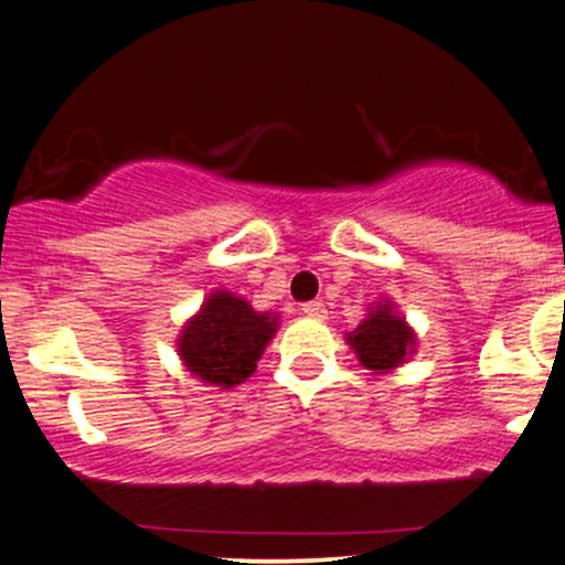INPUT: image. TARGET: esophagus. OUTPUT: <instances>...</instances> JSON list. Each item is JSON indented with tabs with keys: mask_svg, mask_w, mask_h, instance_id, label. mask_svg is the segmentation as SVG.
<instances>
[{
	"mask_svg": "<svg viewBox=\"0 0 565 565\" xmlns=\"http://www.w3.org/2000/svg\"><path fill=\"white\" fill-rule=\"evenodd\" d=\"M302 313L310 316V319H327V305H323L321 300L302 302Z\"/></svg>",
	"mask_w": 565,
	"mask_h": 565,
	"instance_id": "1",
	"label": "esophagus"
}]
</instances>
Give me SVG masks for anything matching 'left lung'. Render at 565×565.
Masks as SVG:
<instances>
[{
  "label": "left lung",
  "mask_w": 565,
  "mask_h": 565,
  "mask_svg": "<svg viewBox=\"0 0 565 565\" xmlns=\"http://www.w3.org/2000/svg\"><path fill=\"white\" fill-rule=\"evenodd\" d=\"M348 342L361 364L382 374L404 364L406 355L412 353L414 332L401 316L393 313L391 305H380L355 327V332L348 334Z\"/></svg>",
  "instance_id": "1"
}]
</instances>
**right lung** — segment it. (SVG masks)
<instances>
[{
    "mask_svg": "<svg viewBox=\"0 0 565 565\" xmlns=\"http://www.w3.org/2000/svg\"><path fill=\"white\" fill-rule=\"evenodd\" d=\"M276 319L257 313L231 291H215L180 334V359L188 372L210 385L233 387L255 372Z\"/></svg>",
    "mask_w": 565,
    "mask_h": 565,
    "instance_id": "right-lung-1",
    "label": "right lung"
}]
</instances>
